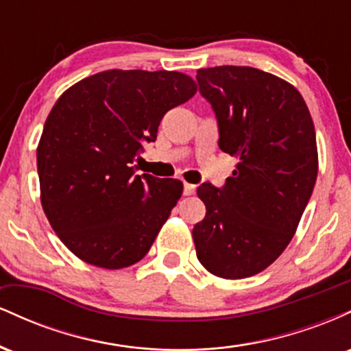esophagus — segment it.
Wrapping results in <instances>:
<instances>
[{
    "label": "esophagus",
    "instance_id": "esophagus-1",
    "mask_svg": "<svg viewBox=\"0 0 351 351\" xmlns=\"http://www.w3.org/2000/svg\"><path fill=\"white\" fill-rule=\"evenodd\" d=\"M195 191H196V186L195 184H191V183H184V189H183V193L186 196H191V195H195Z\"/></svg>",
    "mask_w": 351,
    "mask_h": 351
}]
</instances>
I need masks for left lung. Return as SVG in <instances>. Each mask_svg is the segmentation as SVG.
<instances>
[{
	"label": "left lung",
	"instance_id": "1",
	"mask_svg": "<svg viewBox=\"0 0 351 351\" xmlns=\"http://www.w3.org/2000/svg\"><path fill=\"white\" fill-rule=\"evenodd\" d=\"M199 92L219 125V148L239 160L223 189L196 193L206 216L193 228L196 256L223 279L267 269L295 234L318 173L315 127L287 80L245 66L199 69Z\"/></svg>",
	"mask_w": 351,
	"mask_h": 351
}]
</instances>
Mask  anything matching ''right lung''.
Instances as JSON below:
<instances>
[{
    "label": "right lung",
    "instance_id": "obj_1",
    "mask_svg": "<svg viewBox=\"0 0 351 351\" xmlns=\"http://www.w3.org/2000/svg\"><path fill=\"white\" fill-rule=\"evenodd\" d=\"M198 90L176 71L110 69L79 80L51 108L38 143L47 221L84 263L123 269L143 259L183 193L132 167L168 110Z\"/></svg>",
    "mask_w": 351,
    "mask_h": 351
}]
</instances>
